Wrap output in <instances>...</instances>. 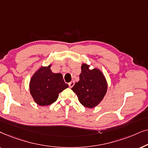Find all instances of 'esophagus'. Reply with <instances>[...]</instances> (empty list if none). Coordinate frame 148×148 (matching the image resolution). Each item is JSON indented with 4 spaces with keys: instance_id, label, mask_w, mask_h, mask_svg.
Masks as SVG:
<instances>
[{
    "instance_id": "1",
    "label": "esophagus",
    "mask_w": 148,
    "mask_h": 148,
    "mask_svg": "<svg viewBox=\"0 0 148 148\" xmlns=\"http://www.w3.org/2000/svg\"><path fill=\"white\" fill-rule=\"evenodd\" d=\"M68 84H69V86H70V87L72 88V86L74 85V81H71L70 82H69Z\"/></svg>"
}]
</instances>
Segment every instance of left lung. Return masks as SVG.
Masks as SVG:
<instances>
[{
    "mask_svg": "<svg viewBox=\"0 0 148 148\" xmlns=\"http://www.w3.org/2000/svg\"><path fill=\"white\" fill-rule=\"evenodd\" d=\"M81 70L80 80L76 82L72 90L77 95L82 105L92 108L103 99L108 89L107 82L99 69L90 70L88 65L83 64Z\"/></svg>",
    "mask_w": 148,
    "mask_h": 148,
    "instance_id": "1",
    "label": "left lung"
}]
</instances>
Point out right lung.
Masks as SVG:
<instances>
[{"mask_svg":"<svg viewBox=\"0 0 148 148\" xmlns=\"http://www.w3.org/2000/svg\"><path fill=\"white\" fill-rule=\"evenodd\" d=\"M51 65L42 66L31 78L29 91L34 101L39 106L51 105L58 99L59 93L68 87L65 83L62 74L53 73Z\"/></svg>","mask_w":148,"mask_h":148,"instance_id":"right-lung-1","label":"right lung"}]
</instances>
